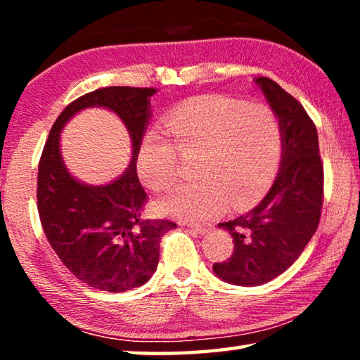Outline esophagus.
<instances>
[{"label":"esophagus","instance_id":"esophagus-1","mask_svg":"<svg viewBox=\"0 0 360 360\" xmlns=\"http://www.w3.org/2000/svg\"><path fill=\"white\" fill-rule=\"evenodd\" d=\"M188 227L197 231V233H200V235H205L206 231H208V230L211 229V225H205V224H188Z\"/></svg>","mask_w":360,"mask_h":360}]
</instances>
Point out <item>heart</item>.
Wrapping results in <instances>:
<instances>
[{
    "mask_svg": "<svg viewBox=\"0 0 360 360\" xmlns=\"http://www.w3.org/2000/svg\"><path fill=\"white\" fill-rule=\"evenodd\" d=\"M165 138L150 131L136 155V172L150 191H165L178 178L176 152L193 158L195 182L179 184L155 200V210L184 221H206L225 211L246 210L271 187L281 162L278 117L265 105L229 96H200L174 108Z\"/></svg>",
    "mask_w": 360,
    "mask_h": 360,
    "instance_id": "obj_1",
    "label": "heart"
}]
</instances>
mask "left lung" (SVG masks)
Segmentation results:
<instances>
[{
	"label": "left lung",
	"mask_w": 360,
	"mask_h": 360,
	"mask_svg": "<svg viewBox=\"0 0 360 360\" xmlns=\"http://www.w3.org/2000/svg\"><path fill=\"white\" fill-rule=\"evenodd\" d=\"M254 82L281 127L279 172L268 193L251 211L217 227L233 238V254L212 271L235 285H260L284 273L300 257L319 225L324 169L318 131L294 96L268 77Z\"/></svg>",
	"instance_id": "1"
}]
</instances>
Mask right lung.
Instances as JSON below:
<instances>
[{
  "mask_svg": "<svg viewBox=\"0 0 360 360\" xmlns=\"http://www.w3.org/2000/svg\"><path fill=\"white\" fill-rule=\"evenodd\" d=\"M155 89L106 87L66 106L49 133L38 168V211L49 243L79 281L108 292H125L154 275L160 240L176 229L169 221H141L146 192L136 155L152 117ZM90 107L114 112L131 135L126 172L105 185H87L69 173L59 148L64 125Z\"/></svg>",
  "mask_w": 360,
  "mask_h": 360,
  "instance_id": "1",
  "label": "right lung"
}]
</instances>
